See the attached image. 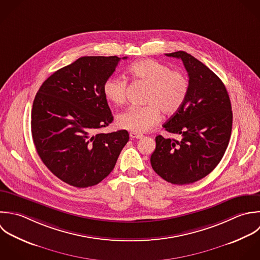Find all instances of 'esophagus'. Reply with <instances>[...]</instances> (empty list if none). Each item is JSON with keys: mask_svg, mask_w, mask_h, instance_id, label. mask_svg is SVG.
<instances>
[{"mask_svg": "<svg viewBox=\"0 0 260 260\" xmlns=\"http://www.w3.org/2000/svg\"><path fill=\"white\" fill-rule=\"evenodd\" d=\"M129 137H131V139H137V140H141L144 138V136L142 134H138V133H134V132H132L129 134Z\"/></svg>", "mask_w": 260, "mask_h": 260, "instance_id": "1", "label": "esophagus"}]
</instances>
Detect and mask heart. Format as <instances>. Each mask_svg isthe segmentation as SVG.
Masks as SVG:
<instances>
[{
  "mask_svg": "<svg viewBox=\"0 0 260 260\" xmlns=\"http://www.w3.org/2000/svg\"><path fill=\"white\" fill-rule=\"evenodd\" d=\"M128 72L133 79L149 85L145 106H129L117 116V124L134 133H145L159 122L161 110L165 114L176 113L183 105L189 80L185 73L155 59H141L131 64ZM127 81L117 75L108 77L103 84L105 98L113 104L125 101Z\"/></svg>",
  "mask_w": 260,
  "mask_h": 260,
  "instance_id": "b5f03b06",
  "label": "heart"
}]
</instances>
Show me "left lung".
Returning <instances> with one entry per match:
<instances>
[{"instance_id":"left-lung-1","label":"left lung","mask_w":260,"mask_h":260,"mask_svg":"<svg viewBox=\"0 0 260 260\" xmlns=\"http://www.w3.org/2000/svg\"><path fill=\"white\" fill-rule=\"evenodd\" d=\"M166 55L183 61L189 91L180 109L163 124L181 140L157 136L151 165L164 180L183 185L206 177L220 163L229 145L233 113L226 87L213 71L185 51Z\"/></svg>"}]
</instances>
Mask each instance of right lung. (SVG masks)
<instances>
[{"label":"right lung","instance_id":"right-lung-1","mask_svg":"<svg viewBox=\"0 0 260 260\" xmlns=\"http://www.w3.org/2000/svg\"><path fill=\"white\" fill-rule=\"evenodd\" d=\"M119 60L116 55L82 56L48 77L34 98L31 133L37 154L52 174L72 186L101 182L128 142L125 129L97 133L113 120L103 84Z\"/></svg>","mask_w":260,"mask_h":260}]
</instances>
